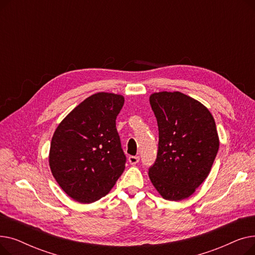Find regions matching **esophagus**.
<instances>
[{
  "label": "esophagus",
  "instance_id": "esophagus-1",
  "mask_svg": "<svg viewBox=\"0 0 255 255\" xmlns=\"http://www.w3.org/2000/svg\"><path fill=\"white\" fill-rule=\"evenodd\" d=\"M128 161H129L130 164L134 165V164L138 163V161H139V156H129Z\"/></svg>",
  "mask_w": 255,
  "mask_h": 255
}]
</instances>
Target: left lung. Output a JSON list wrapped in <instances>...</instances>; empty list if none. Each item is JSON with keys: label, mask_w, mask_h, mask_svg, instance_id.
Here are the masks:
<instances>
[{"label": "left lung", "mask_w": 255, "mask_h": 255, "mask_svg": "<svg viewBox=\"0 0 255 255\" xmlns=\"http://www.w3.org/2000/svg\"><path fill=\"white\" fill-rule=\"evenodd\" d=\"M150 104L159 142L149 177L160 195L178 202L209 176L219 149L216 124L205 105L181 92L154 93Z\"/></svg>", "instance_id": "obj_1"}]
</instances>
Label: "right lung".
<instances>
[{"label": "right lung", "instance_id": "obj_1", "mask_svg": "<svg viewBox=\"0 0 255 255\" xmlns=\"http://www.w3.org/2000/svg\"><path fill=\"white\" fill-rule=\"evenodd\" d=\"M124 97L97 93L67 116L50 143L49 166L61 188L78 203L105 196L125 169L126 156L116 128Z\"/></svg>", "mask_w": 255, "mask_h": 255}]
</instances>
